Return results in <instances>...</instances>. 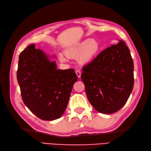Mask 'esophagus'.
Masks as SVG:
<instances>
[{"label":"esophagus","mask_w":151,"mask_h":151,"mask_svg":"<svg viewBox=\"0 0 151 151\" xmlns=\"http://www.w3.org/2000/svg\"><path fill=\"white\" fill-rule=\"evenodd\" d=\"M76 75L77 76V77H79V78H80L81 76V72L79 70H76Z\"/></svg>","instance_id":"1"}]
</instances>
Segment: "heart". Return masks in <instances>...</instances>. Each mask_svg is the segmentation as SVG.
Masks as SVG:
<instances>
[{
    "label": "heart",
    "mask_w": 151,
    "mask_h": 151,
    "mask_svg": "<svg viewBox=\"0 0 151 151\" xmlns=\"http://www.w3.org/2000/svg\"><path fill=\"white\" fill-rule=\"evenodd\" d=\"M100 50V44L95 39L87 38L75 45L65 51L67 57L76 58L77 57V61L81 64H86L91 62L97 56ZM59 59L65 62L67 58L63 54L58 55Z\"/></svg>",
    "instance_id": "obj_1"
}]
</instances>
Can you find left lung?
Returning a JSON list of instances; mask_svg holds the SVG:
<instances>
[{
	"label": "left lung",
	"mask_w": 151,
	"mask_h": 151,
	"mask_svg": "<svg viewBox=\"0 0 151 151\" xmlns=\"http://www.w3.org/2000/svg\"><path fill=\"white\" fill-rule=\"evenodd\" d=\"M83 71L87 97L96 110L111 114L124 106L134 79L133 60L123 41L103 50Z\"/></svg>",
	"instance_id": "8db88e82"
}]
</instances>
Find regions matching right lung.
<instances>
[{
	"instance_id": "add662e5",
	"label": "right lung",
	"mask_w": 151,
	"mask_h": 151,
	"mask_svg": "<svg viewBox=\"0 0 151 151\" xmlns=\"http://www.w3.org/2000/svg\"><path fill=\"white\" fill-rule=\"evenodd\" d=\"M17 79L26 106L40 119L52 121L64 113L77 77L73 68L57 69L55 62L31 44L19 55Z\"/></svg>"
}]
</instances>
